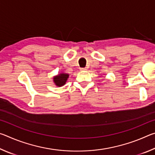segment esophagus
<instances>
[{"label":"esophagus","instance_id":"1","mask_svg":"<svg viewBox=\"0 0 155 155\" xmlns=\"http://www.w3.org/2000/svg\"><path fill=\"white\" fill-rule=\"evenodd\" d=\"M80 70L81 71H85V70H87V69H86V68H81Z\"/></svg>","mask_w":155,"mask_h":155}]
</instances>
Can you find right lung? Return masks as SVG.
<instances>
[{"instance_id":"obj_1","label":"right lung","mask_w":155,"mask_h":155,"mask_svg":"<svg viewBox=\"0 0 155 155\" xmlns=\"http://www.w3.org/2000/svg\"><path fill=\"white\" fill-rule=\"evenodd\" d=\"M69 75L68 74H59L57 77H54V83H55V85L59 86V87H61V86L64 85V84L66 82Z\"/></svg>"}]
</instances>
